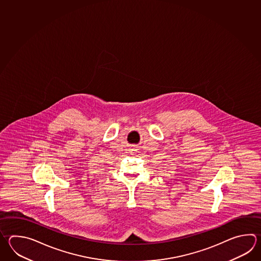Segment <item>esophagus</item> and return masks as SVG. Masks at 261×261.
<instances>
[{
  "label": "esophagus",
  "instance_id": "esophagus-1",
  "mask_svg": "<svg viewBox=\"0 0 261 261\" xmlns=\"http://www.w3.org/2000/svg\"><path fill=\"white\" fill-rule=\"evenodd\" d=\"M132 152H136L137 150H138V146L137 145H133L132 146V148H131V149H130Z\"/></svg>",
  "mask_w": 261,
  "mask_h": 261
}]
</instances>
